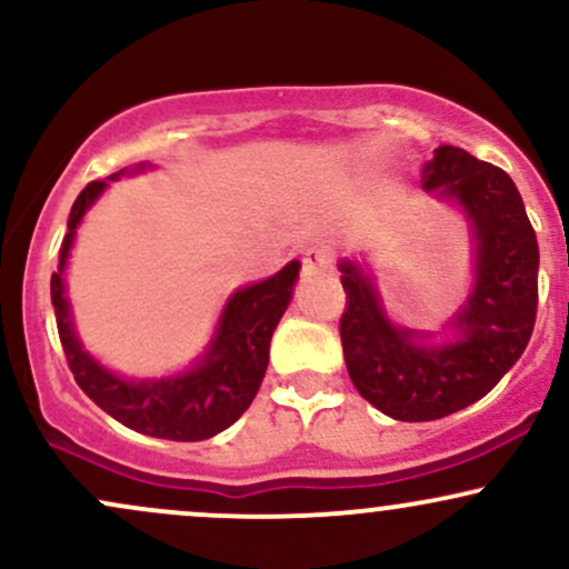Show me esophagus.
<instances>
[{
    "mask_svg": "<svg viewBox=\"0 0 569 569\" xmlns=\"http://www.w3.org/2000/svg\"><path fill=\"white\" fill-rule=\"evenodd\" d=\"M331 270V251L326 246L307 248L302 257V272L305 276H316V272Z\"/></svg>",
    "mask_w": 569,
    "mask_h": 569,
    "instance_id": "esophagus-1",
    "label": "esophagus"
}]
</instances>
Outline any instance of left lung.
<instances>
[{
	"instance_id": "obj_1",
	"label": "left lung",
	"mask_w": 569,
	"mask_h": 569,
	"mask_svg": "<svg viewBox=\"0 0 569 569\" xmlns=\"http://www.w3.org/2000/svg\"><path fill=\"white\" fill-rule=\"evenodd\" d=\"M426 189L466 208L479 243V276L457 316V342H415V331L385 318L371 280L352 262L339 264L350 380L371 407L401 422L441 420L487 396L519 361L538 316V238L511 176L466 149L439 147L426 166Z\"/></svg>"
}]
</instances>
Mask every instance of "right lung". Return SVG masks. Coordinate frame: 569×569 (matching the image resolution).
Segmentation results:
<instances>
[{
	"label": "right lung",
	"instance_id": "1",
	"mask_svg": "<svg viewBox=\"0 0 569 569\" xmlns=\"http://www.w3.org/2000/svg\"><path fill=\"white\" fill-rule=\"evenodd\" d=\"M107 181H90L77 194L69 213V232L58 257L61 267L50 278V297L56 307L58 337H61L67 363L74 380L90 401H96L117 422L154 439L202 441L230 428L251 407L270 361L272 331L291 299V286L299 276V262L286 264L278 276L238 291L224 307L217 339L206 358L192 371L171 380L128 382L98 367L82 350L71 331L69 302L63 297V264H67L74 230L90 202L103 192Z\"/></svg>",
	"mask_w": 569,
	"mask_h": 569
}]
</instances>
